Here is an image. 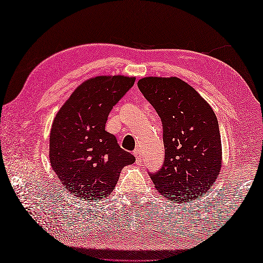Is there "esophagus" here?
<instances>
[{
    "label": "esophagus",
    "mask_w": 263,
    "mask_h": 263,
    "mask_svg": "<svg viewBox=\"0 0 263 263\" xmlns=\"http://www.w3.org/2000/svg\"><path fill=\"white\" fill-rule=\"evenodd\" d=\"M133 155L136 156V161H137V164H141V163H142V160H143V156H142L141 150L139 149V148L135 149V152H133Z\"/></svg>",
    "instance_id": "esophagus-1"
}]
</instances>
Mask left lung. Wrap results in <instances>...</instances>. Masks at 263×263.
I'll return each mask as SVG.
<instances>
[{"label":"left lung","instance_id":"1","mask_svg":"<svg viewBox=\"0 0 263 263\" xmlns=\"http://www.w3.org/2000/svg\"><path fill=\"white\" fill-rule=\"evenodd\" d=\"M138 87L163 123L165 161L152 176L168 201L191 202L208 192L221 168L219 126L211 106L177 77H146Z\"/></svg>","mask_w":263,"mask_h":263}]
</instances>
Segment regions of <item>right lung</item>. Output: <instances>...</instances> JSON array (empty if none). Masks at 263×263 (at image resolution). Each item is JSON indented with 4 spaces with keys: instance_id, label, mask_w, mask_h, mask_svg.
Wrapping results in <instances>:
<instances>
[{
    "instance_id": "add662e5",
    "label": "right lung",
    "mask_w": 263,
    "mask_h": 263,
    "mask_svg": "<svg viewBox=\"0 0 263 263\" xmlns=\"http://www.w3.org/2000/svg\"><path fill=\"white\" fill-rule=\"evenodd\" d=\"M135 81V77L120 74L90 78L76 88L55 116L49 135L51 166L79 199H105L123 167L136 161L105 130L109 111Z\"/></svg>"
}]
</instances>
